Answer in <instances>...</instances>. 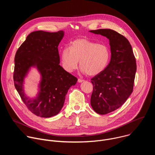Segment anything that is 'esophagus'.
<instances>
[{
    "label": "esophagus",
    "mask_w": 155,
    "mask_h": 155,
    "mask_svg": "<svg viewBox=\"0 0 155 155\" xmlns=\"http://www.w3.org/2000/svg\"><path fill=\"white\" fill-rule=\"evenodd\" d=\"M83 81H84V80H83V79H81V78H78V81L79 83L83 82Z\"/></svg>",
    "instance_id": "34e87169"
}]
</instances>
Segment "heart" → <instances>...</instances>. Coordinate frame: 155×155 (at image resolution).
Instances as JSON below:
<instances>
[{
    "mask_svg": "<svg viewBox=\"0 0 155 155\" xmlns=\"http://www.w3.org/2000/svg\"><path fill=\"white\" fill-rule=\"evenodd\" d=\"M62 67L71 72L80 65L83 72L94 76L102 72L107 66L110 58L109 47L85 38L72 41L69 48L64 47L61 54Z\"/></svg>",
    "mask_w": 155,
    "mask_h": 155,
    "instance_id": "b5f03b06",
    "label": "heart"
}]
</instances>
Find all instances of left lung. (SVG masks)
Wrapping results in <instances>:
<instances>
[{
  "label": "left lung",
  "mask_w": 155,
  "mask_h": 155,
  "mask_svg": "<svg viewBox=\"0 0 155 155\" xmlns=\"http://www.w3.org/2000/svg\"><path fill=\"white\" fill-rule=\"evenodd\" d=\"M109 39L111 59L107 68L92 78L91 105L94 111L105 115L120 108L133 91L136 72V58L128 40L109 29L93 30Z\"/></svg>",
  "instance_id": "left-lung-1"
}]
</instances>
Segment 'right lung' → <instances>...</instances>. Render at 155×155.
Masks as SVG:
<instances>
[{"mask_svg":"<svg viewBox=\"0 0 155 155\" xmlns=\"http://www.w3.org/2000/svg\"><path fill=\"white\" fill-rule=\"evenodd\" d=\"M63 36L62 31L32 32L15 54V86L27 108L38 117L50 118L57 115L63 107L69 89L77 81L75 77L59 65L58 47ZM32 66H36L42 75L40 91L34 100L24 95L22 87L24 78Z\"/></svg>","mask_w":155,"mask_h":155,"instance_id":"right-lung-1","label":"right lung"}]
</instances>
